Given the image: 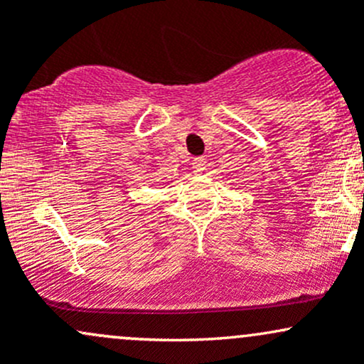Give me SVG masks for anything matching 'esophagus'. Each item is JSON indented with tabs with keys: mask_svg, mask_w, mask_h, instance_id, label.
I'll return each mask as SVG.
<instances>
[{
	"mask_svg": "<svg viewBox=\"0 0 364 364\" xmlns=\"http://www.w3.org/2000/svg\"><path fill=\"white\" fill-rule=\"evenodd\" d=\"M191 166H193V171L196 174H200L202 173L203 169H205V159H202V157H196V159H193V162H191Z\"/></svg>",
	"mask_w": 364,
	"mask_h": 364,
	"instance_id": "1",
	"label": "esophagus"
}]
</instances>
